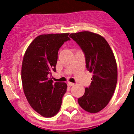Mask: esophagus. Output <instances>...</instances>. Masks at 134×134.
<instances>
[{"mask_svg":"<svg viewBox=\"0 0 134 134\" xmlns=\"http://www.w3.org/2000/svg\"><path fill=\"white\" fill-rule=\"evenodd\" d=\"M68 86H73V85H74V83H72V82H68Z\"/></svg>","mask_w":134,"mask_h":134,"instance_id":"34e87169","label":"esophagus"}]
</instances>
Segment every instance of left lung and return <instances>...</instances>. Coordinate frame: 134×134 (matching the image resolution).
Listing matches in <instances>:
<instances>
[{"label": "left lung", "mask_w": 134, "mask_h": 134, "mask_svg": "<svg viewBox=\"0 0 134 134\" xmlns=\"http://www.w3.org/2000/svg\"><path fill=\"white\" fill-rule=\"evenodd\" d=\"M85 54L86 67L93 73L89 87L79 98L80 107L91 113L104 109L111 99L116 86L118 70L113 52L106 39L91 31L71 34Z\"/></svg>", "instance_id": "1"}]
</instances>
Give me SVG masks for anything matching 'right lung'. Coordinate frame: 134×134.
<instances>
[{
	"label": "right lung",
	"mask_w": 134,
	"mask_h": 134,
	"mask_svg": "<svg viewBox=\"0 0 134 134\" xmlns=\"http://www.w3.org/2000/svg\"><path fill=\"white\" fill-rule=\"evenodd\" d=\"M68 33L40 35L31 42L23 56V89L31 107L43 117L59 112L67 84L55 82L50 76L55 71L58 51L70 40Z\"/></svg>",
	"instance_id": "obj_1"
}]
</instances>
